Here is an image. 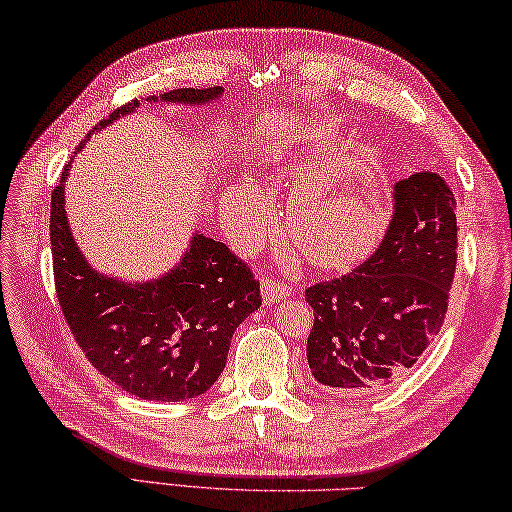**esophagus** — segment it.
I'll use <instances>...</instances> for the list:
<instances>
[{"instance_id": "34e87169", "label": "esophagus", "mask_w": 512, "mask_h": 512, "mask_svg": "<svg viewBox=\"0 0 512 512\" xmlns=\"http://www.w3.org/2000/svg\"><path fill=\"white\" fill-rule=\"evenodd\" d=\"M292 294V285L288 283H281L272 279V276H265L263 279V303L265 306H270L274 301H281L285 297H290Z\"/></svg>"}]
</instances>
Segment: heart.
I'll list each match as a JSON object with an SVG mask.
<instances>
[{"label": "heart", "mask_w": 512, "mask_h": 512, "mask_svg": "<svg viewBox=\"0 0 512 512\" xmlns=\"http://www.w3.org/2000/svg\"><path fill=\"white\" fill-rule=\"evenodd\" d=\"M335 146L330 141L294 164L292 175L303 184L290 204V236L310 263L324 270H344L360 263L378 245L387 224V200L369 168L328 175ZM242 238L261 229L265 202L254 186L238 184L229 193Z\"/></svg>", "instance_id": "1"}]
</instances>
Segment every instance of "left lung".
<instances>
[{
	"label": "left lung",
	"instance_id": "obj_1",
	"mask_svg": "<svg viewBox=\"0 0 512 512\" xmlns=\"http://www.w3.org/2000/svg\"><path fill=\"white\" fill-rule=\"evenodd\" d=\"M396 211L371 258L342 279L315 283L308 364L335 396L391 387L438 335L456 270V200L436 173L393 186Z\"/></svg>",
	"mask_w": 512,
	"mask_h": 512
}]
</instances>
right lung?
Masks as SVG:
<instances>
[{
  "label": "right lung",
  "instance_id": "obj_1",
  "mask_svg": "<svg viewBox=\"0 0 512 512\" xmlns=\"http://www.w3.org/2000/svg\"><path fill=\"white\" fill-rule=\"evenodd\" d=\"M222 92V87H182L150 96L148 103L204 105ZM139 105L119 107L89 134ZM69 168L71 161L51 193L49 229L58 301L76 344L98 373L132 396L161 402L202 396L227 364L233 330L261 306V285L224 242L204 233H195L179 263L161 279L125 283L98 274L67 222Z\"/></svg>",
  "mask_w": 512,
  "mask_h": 512
}]
</instances>
